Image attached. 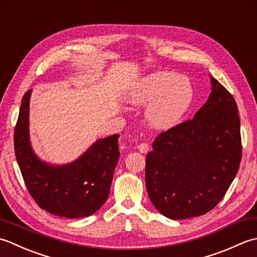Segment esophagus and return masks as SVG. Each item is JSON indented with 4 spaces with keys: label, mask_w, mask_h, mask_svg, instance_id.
I'll use <instances>...</instances> for the list:
<instances>
[{
    "label": "esophagus",
    "mask_w": 257,
    "mask_h": 257,
    "mask_svg": "<svg viewBox=\"0 0 257 257\" xmlns=\"http://www.w3.org/2000/svg\"><path fill=\"white\" fill-rule=\"evenodd\" d=\"M138 149H139L141 153H146V152H149V150H150L149 143H146V142L141 143L140 145H138Z\"/></svg>",
    "instance_id": "34e87169"
}]
</instances>
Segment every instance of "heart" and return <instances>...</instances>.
I'll list each match as a JSON object with an SVG mask.
<instances>
[{"instance_id": "1", "label": "heart", "mask_w": 257, "mask_h": 257, "mask_svg": "<svg viewBox=\"0 0 257 257\" xmlns=\"http://www.w3.org/2000/svg\"><path fill=\"white\" fill-rule=\"evenodd\" d=\"M193 99V87L187 78L169 72L154 73L140 83L132 101L144 104L155 101L149 118L158 127H171L182 118Z\"/></svg>"}]
</instances>
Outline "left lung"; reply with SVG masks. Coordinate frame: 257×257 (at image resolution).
I'll list each match as a JSON object with an SVG mask.
<instances>
[{"instance_id":"obj_1","label":"left lung","mask_w":257,"mask_h":257,"mask_svg":"<svg viewBox=\"0 0 257 257\" xmlns=\"http://www.w3.org/2000/svg\"><path fill=\"white\" fill-rule=\"evenodd\" d=\"M212 93L195 116L159 134L146 156L151 202L171 219L204 215L226 194L242 159L237 104L211 77Z\"/></svg>"}]
</instances>
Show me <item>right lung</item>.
<instances>
[{
  "label": "right lung",
  "instance_id": "add662e5",
  "mask_svg": "<svg viewBox=\"0 0 257 257\" xmlns=\"http://www.w3.org/2000/svg\"><path fill=\"white\" fill-rule=\"evenodd\" d=\"M25 92L14 128V150L25 186L35 203L53 215L86 217L105 203L119 158L118 134L98 140L80 159L64 166L41 162L29 141V103Z\"/></svg>",
  "mask_w": 257,
  "mask_h": 257
}]
</instances>
